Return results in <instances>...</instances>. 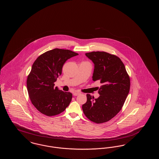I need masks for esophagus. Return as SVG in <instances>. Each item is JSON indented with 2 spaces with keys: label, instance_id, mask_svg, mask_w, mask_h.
Segmentation results:
<instances>
[{
  "label": "esophagus",
  "instance_id": "1",
  "mask_svg": "<svg viewBox=\"0 0 159 159\" xmlns=\"http://www.w3.org/2000/svg\"><path fill=\"white\" fill-rule=\"evenodd\" d=\"M80 94H81V93H80V92H75L73 93V95H74V96H77V95H80Z\"/></svg>",
  "mask_w": 159,
  "mask_h": 159
}]
</instances>
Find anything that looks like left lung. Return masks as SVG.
Here are the masks:
<instances>
[{
    "mask_svg": "<svg viewBox=\"0 0 159 159\" xmlns=\"http://www.w3.org/2000/svg\"><path fill=\"white\" fill-rule=\"evenodd\" d=\"M94 64L93 81L100 80L98 98L87 94L82 106L83 113L91 121L102 123L109 121L121 110L130 90V78L121 60L106 52L85 53Z\"/></svg>",
    "mask_w": 159,
    "mask_h": 159,
    "instance_id": "1",
    "label": "left lung"
}]
</instances>
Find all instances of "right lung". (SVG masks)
Segmentation results:
<instances>
[{
  "label": "right lung",
  "instance_id": "right-lung-1",
  "mask_svg": "<svg viewBox=\"0 0 159 159\" xmlns=\"http://www.w3.org/2000/svg\"><path fill=\"white\" fill-rule=\"evenodd\" d=\"M78 53L55 48L42 53L34 62L27 79L31 103L39 112L48 116L61 113L70 104L72 93L54 87L66 61Z\"/></svg>",
  "mask_w": 159,
  "mask_h": 159
}]
</instances>
